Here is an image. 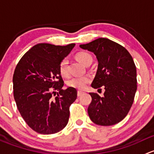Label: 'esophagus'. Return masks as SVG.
Here are the masks:
<instances>
[{
	"label": "esophagus",
	"instance_id": "obj_1",
	"mask_svg": "<svg viewBox=\"0 0 154 154\" xmlns=\"http://www.w3.org/2000/svg\"><path fill=\"white\" fill-rule=\"evenodd\" d=\"M83 93H84V92L81 91V90H79V91H78V93H77V95H78V96H81L82 94H83Z\"/></svg>",
	"mask_w": 154,
	"mask_h": 154
}]
</instances>
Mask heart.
Segmentation results:
<instances>
[{
	"instance_id": "heart-1",
	"label": "heart",
	"mask_w": 154,
	"mask_h": 154,
	"mask_svg": "<svg viewBox=\"0 0 154 154\" xmlns=\"http://www.w3.org/2000/svg\"><path fill=\"white\" fill-rule=\"evenodd\" d=\"M76 58L78 61L82 63L83 65H86L89 62H92V56L90 54L85 52H81L76 55ZM67 61L66 59H63L59 64V71L62 75H67ZM90 78L85 75V76L80 77H73L67 81V85L71 88H73L78 90H83L86 88L87 85L90 82Z\"/></svg>"
}]
</instances>
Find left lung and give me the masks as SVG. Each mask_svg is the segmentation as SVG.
Here are the masks:
<instances>
[{"label":"left lung","instance_id":"1","mask_svg":"<svg viewBox=\"0 0 154 154\" xmlns=\"http://www.w3.org/2000/svg\"><path fill=\"white\" fill-rule=\"evenodd\" d=\"M79 47L94 53L98 60L92 88L103 87L105 90L102 97L90 93L92 101L88 109L89 117L101 126L117 124L129 112L137 89L134 59L125 47L105 38Z\"/></svg>","mask_w":154,"mask_h":154}]
</instances>
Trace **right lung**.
I'll use <instances>...</instances> for the list:
<instances>
[{"instance_id":"1","label":"right lung","mask_w":154,"mask_h":154,"mask_svg":"<svg viewBox=\"0 0 154 154\" xmlns=\"http://www.w3.org/2000/svg\"><path fill=\"white\" fill-rule=\"evenodd\" d=\"M75 45L38 44L15 67L12 82L17 107L26 124L38 134L59 132L69 121V106L76 99L77 90L71 87L62 90L59 64ZM53 89L59 91L55 97Z\"/></svg>"}]
</instances>
